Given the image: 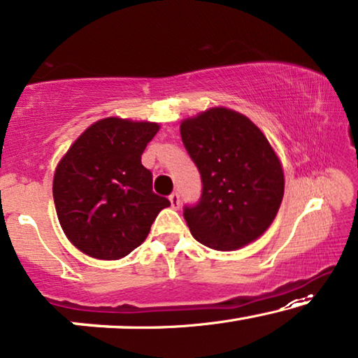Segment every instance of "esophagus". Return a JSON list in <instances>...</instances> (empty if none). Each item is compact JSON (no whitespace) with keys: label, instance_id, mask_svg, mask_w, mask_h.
<instances>
[{"label":"esophagus","instance_id":"esophagus-1","mask_svg":"<svg viewBox=\"0 0 358 358\" xmlns=\"http://www.w3.org/2000/svg\"><path fill=\"white\" fill-rule=\"evenodd\" d=\"M169 200H171V205H173V208L178 210L180 207V197L178 192H173L169 195Z\"/></svg>","mask_w":358,"mask_h":358}]
</instances>
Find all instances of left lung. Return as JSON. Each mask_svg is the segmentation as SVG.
Wrapping results in <instances>:
<instances>
[{
	"label": "left lung",
	"instance_id": "obj_1",
	"mask_svg": "<svg viewBox=\"0 0 358 358\" xmlns=\"http://www.w3.org/2000/svg\"><path fill=\"white\" fill-rule=\"evenodd\" d=\"M180 136L202 179L184 218L199 243L233 251L257 239L283 199V171L271 143L248 117L217 107L180 124Z\"/></svg>",
	"mask_w": 358,
	"mask_h": 358
}]
</instances>
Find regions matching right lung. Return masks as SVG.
Listing matches in <instances>:
<instances>
[{
    "instance_id": "right-lung-1",
    "label": "right lung",
    "mask_w": 358,
    "mask_h": 358,
    "mask_svg": "<svg viewBox=\"0 0 358 358\" xmlns=\"http://www.w3.org/2000/svg\"><path fill=\"white\" fill-rule=\"evenodd\" d=\"M158 124L109 117L92 124L63 156L53 178V202L63 231L96 259H120L148 236L169 207L153 192L141 153Z\"/></svg>"
}]
</instances>
